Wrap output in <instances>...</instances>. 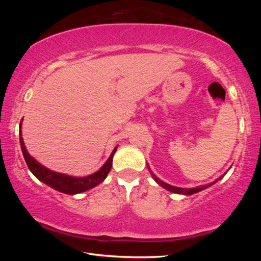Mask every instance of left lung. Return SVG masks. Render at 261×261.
Instances as JSON below:
<instances>
[{"label": "left lung", "mask_w": 261, "mask_h": 261, "mask_svg": "<svg viewBox=\"0 0 261 261\" xmlns=\"http://www.w3.org/2000/svg\"><path fill=\"white\" fill-rule=\"evenodd\" d=\"M152 177H153V179L156 180L158 184L160 185V186H163L164 188H166V190H168V191H170V192H173V193H176V194H184V195H192V194H195V193H197V192H201V191H203V190H205V188H207V187H210L211 185H213V184H215L216 181L218 180H220L221 178H222V176L221 177H219L218 179L216 180H214L213 182H211V184H208V185H203V186H198V187H195V188H180V187H176V186H171V185H169V184H167V182H165V181H163V180H160L158 177H156L154 176L153 174H152Z\"/></svg>", "instance_id": "obj_1"}]
</instances>
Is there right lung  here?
<instances>
[{"mask_svg":"<svg viewBox=\"0 0 261 261\" xmlns=\"http://www.w3.org/2000/svg\"><path fill=\"white\" fill-rule=\"evenodd\" d=\"M19 136H20V145L22 149V153H23L24 160L31 173L35 175L39 180H41L48 186L53 187L54 190L62 192L64 194H69V195L86 192L88 190H91V188L97 186L98 184H101V182L107 178L108 174L110 173L111 167H112L113 156L116 151V148H118L115 147L113 149V151L111 153L109 159L107 160V163H105L102 166V168L97 170L96 173L85 176V177H73L69 175L56 173V171L48 169L45 167V166L39 164L35 158L30 156L29 152L27 151L23 139H22L21 123H20Z\"/></svg>","mask_w":261,"mask_h":261,"instance_id":"add662e5","label":"right lung"}]
</instances>
